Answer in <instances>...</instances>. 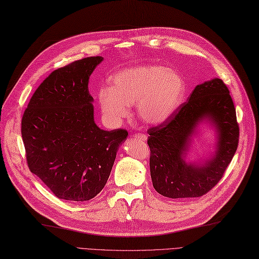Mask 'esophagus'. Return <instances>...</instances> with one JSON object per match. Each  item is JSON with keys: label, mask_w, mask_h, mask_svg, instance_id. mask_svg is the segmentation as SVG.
Returning <instances> with one entry per match:
<instances>
[{"label": "esophagus", "mask_w": 259, "mask_h": 259, "mask_svg": "<svg viewBox=\"0 0 259 259\" xmlns=\"http://www.w3.org/2000/svg\"><path fill=\"white\" fill-rule=\"evenodd\" d=\"M135 137L138 138V139H141V141H144V142L147 141V135L141 134V133H138V134H135Z\"/></svg>", "instance_id": "esophagus-1"}]
</instances>
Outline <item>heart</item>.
I'll list each match as a JSON object with an SVG mask.
<instances>
[{"label":"heart","instance_id":"b5f03b06","mask_svg":"<svg viewBox=\"0 0 259 259\" xmlns=\"http://www.w3.org/2000/svg\"><path fill=\"white\" fill-rule=\"evenodd\" d=\"M111 87L98 93L102 113L109 120L120 121L128 115L130 107L137 104L143 121L161 124L181 106L186 92L182 75L161 65L123 69L110 79Z\"/></svg>","mask_w":259,"mask_h":259}]
</instances>
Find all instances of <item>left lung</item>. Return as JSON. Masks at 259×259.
<instances>
[{
	"label": "left lung",
	"mask_w": 259,
	"mask_h": 259,
	"mask_svg": "<svg viewBox=\"0 0 259 259\" xmlns=\"http://www.w3.org/2000/svg\"><path fill=\"white\" fill-rule=\"evenodd\" d=\"M202 119L216 127L217 149L204 164H187L184 155ZM147 133L155 190L169 198H193L207 194L218 184L237 149L240 128L227 85L213 78L195 87L171 117Z\"/></svg>",
	"instance_id": "1"
}]
</instances>
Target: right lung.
Segmentation results:
<instances>
[{
    "label": "right lung",
    "instance_id": "add662e5",
    "mask_svg": "<svg viewBox=\"0 0 259 259\" xmlns=\"http://www.w3.org/2000/svg\"><path fill=\"white\" fill-rule=\"evenodd\" d=\"M102 60L85 58L55 69L34 92L22 118L28 167L60 199L97 196L128 135L95 123L88 81Z\"/></svg>",
    "mask_w": 259,
    "mask_h": 259
}]
</instances>
